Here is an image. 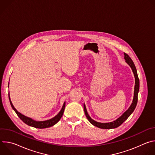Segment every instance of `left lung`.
Masks as SVG:
<instances>
[{
    "instance_id": "obj_1",
    "label": "left lung",
    "mask_w": 155,
    "mask_h": 155,
    "mask_svg": "<svg viewBox=\"0 0 155 155\" xmlns=\"http://www.w3.org/2000/svg\"><path fill=\"white\" fill-rule=\"evenodd\" d=\"M124 59L126 60V62L128 64V65L131 68L132 72L134 73V77H135V86H134V97H133V101H132V102L129 107V108L126 110V111L118 119L115 120L114 121L112 122H110V123H99L97 122L94 120H93L90 116L88 115L87 110L86 108V106L84 104H83V107H84V111L85 115L88 120L93 125L101 128V129H114V128H117L118 126H120L124 121H126L127 118L132 114V113L134 112V109L136 108V107L137 104V99H138V93L139 90V79L137 75V70L136 68V66L131 59V58L129 56V55L125 53H124Z\"/></svg>"
}]
</instances>
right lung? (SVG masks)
<instances>
[{
    "instance_id": "right-lung-1",
    "label": "right lung",
    "mask_w": 155,
    "mask_h": 155,
    "mask_svg": "<svg viewBox=\"0 0 155 155\" xmlns=\"http://www.w3.org/2000/svg\"><path fill=\"white\" fill-rule=\"evenodd\" d=\"M8 97H9V100H10V102L11 104V106L12 107V108L14 110V111L16 112V114H17V115L18 116V117L23 121L25 123H26V124L34 127H36V128H38V129H43V128H47V127H49L51 126H53V125H54L55 124H56L61 118L64 109H65V102L64 103L63 106L61 110V111L59 112V114L56 115L54 117H53V118L48 120H46V121H35L34 120H32L31 118H29L28 117L25 116L24 115H22L21 113L18 112L16 109L14 107V106L12 104V102L10 100V94H8Z\"/></svg>"
}]
</instances>
